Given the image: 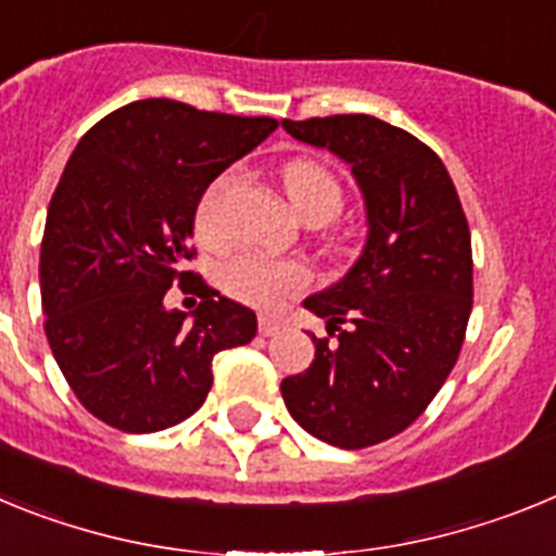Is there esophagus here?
<instances>
[{
	"mask_svg": "<svg viewBox=\"0 0 556 556\" xmlns=\"http://www.w3.org/2000/svg\"><path fill=\"white\" fill-rule=\"evenodd\" d=\"M281 320H275V317H258V333L262 337H275V333H281Z\"/></svg>",
	"mask_w": 556,
	"mask_h": 556,
	"instance_id": "1",
	"label": "esophagus"
}]
</instances>
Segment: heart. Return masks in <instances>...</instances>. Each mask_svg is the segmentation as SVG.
Returning <instances> with one entry per match:
<instances>
[{
    "instance_id": "1",
    "label": "heart",
    "mask_w": 556,
    "mask_h": 556,
    "mask_svg": "<svg viewBox=\"0 0 556 556\" xmlns=\"http://www.w3.org/2000/svg\"><path fill=\"white\" fill-rule=\"evenodd\" d=\"M236 184L233 172L219 175L205 189L194 214V230L203 244H219L225 239V203ZM283 189L292 208L306 217H323L328 223L342 208V186L326 166L314 161H292L283 169ZM308 269L289 258H262V255H239L223 267V287L236 301L258 308H273L306 287Z\"/></svg>"
}]
</instances>
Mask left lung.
I'll list each match as a JSON object with an SVG mask.
<instances>
[{
  "label": "left lung",
  "instance_id": "obj_1",
  "mask_svg": "<svg viewBox=\"0 0 556 556\" xmlns=\"http://www.w3.org/2000/svg\"><path fill=\"white\" fill-rule=\"evenodd\" d=\"M281 125L351 166L367 217L353 267L303 301L337 339L312 333L314 362L283 378V404L323 443L367 448L424 415L454 370L473 306L468 219L445 164L412 132L367 113Z\"/></svg>",
  "mask_w": 556,
  "mask_h": 556
}]
</instances>
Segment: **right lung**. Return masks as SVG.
Returning a JSON list of instances; mask_svg holds the SVG:
<instances>
[{"mask_svg": "<svg viewBox=\"0 0 556 556\" xmlns=\"http://www.w3.org/2000/svg\"><path fill=\"white\" fill-rule=\"evenodd\" d=\"M278 122L139 100L75 147L47 211L41 303L49 348L94 417L127 434L169 429L203 406L225 348L248 345L255 314L184 273L198 203ZM190 280L201 306H163ZM186 292V287H184Z\"/></svg>", "mask_w": 556, "mask_h": 556, "instance_id": "right-lung-1", "label": "right lung"}]
</instances>
